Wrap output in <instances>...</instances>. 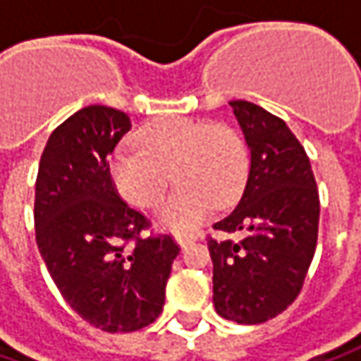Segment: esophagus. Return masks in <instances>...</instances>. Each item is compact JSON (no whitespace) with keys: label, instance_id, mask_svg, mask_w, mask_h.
<instances>
[{"label":"esophagus","instance_id":"obj_1","mask_svg":"<svg viewBox=\"0 0 361 361\" xmlns=\"http://www.w3.org/2000/svg\"><path fill=\"white\" fill-rule=\"evenodd\" d=\"M176 240H178V244H180L181 248H185L188 244H192L196 238H194L192 234H178V236H176Z\"/></svg>","mask_w":361,"mask_h":361}]
</instances>
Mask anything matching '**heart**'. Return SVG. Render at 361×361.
Returning a JSON list of instances; mask_svg holds the SVG:
<instances>
[{"mask_svg":"<svg viewBox=\"0 0 361 361\" xmlns=\"http://www.w3.org/2000/svg\"><path fill=\"white\" fill-rule=\"evenodd\" d=\"M135 145L113 155V183L129 204L149 210L164 200L171 171L180 188L167 200L159 222L173 230L197 226L212 202H232L246 181L248 151L226 123L159 118L137 133Z\"/></svg>","mask_w":361,"mask_h":361,"instance_id":"b5f03b06","label":"heart"}]
</instances>
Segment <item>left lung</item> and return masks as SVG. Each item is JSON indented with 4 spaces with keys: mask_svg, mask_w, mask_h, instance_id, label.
Masks as SVG:
<instances>
[{
    "mask_svg": "<svg viewBox=\"0 0 361 361\" xmlns=\"http://www.w3.org/2000/svg\"><path fill=\"white\" fill-rule=\"evenodd\" d=\"M250 169L238 206L214 224V307L236 323H264L303 289L317 246L319 192L303 145L283 118L248 101L230 102ZM237 238L234 239L233 236Z\"/></svg>",
    "mask_w": 361,
    "mask_h": 361,
    "instance_id": "8db88e82",
    "label": "left lung"
}]
</instances>
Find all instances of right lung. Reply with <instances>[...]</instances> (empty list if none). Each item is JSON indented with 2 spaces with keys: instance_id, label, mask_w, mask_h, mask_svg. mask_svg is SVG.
Here are the masks:
<instances>
[{
  "instance_id": "obj_1",
  "label": "right lung",
  "mask_w": 361,
  "mask_h": 361,
  "mask_svg": "<svg viewBox=\"0 0 361 361\" xmlns=\"http://www.w3.org/2000/svg\"><path fill=\"white\" fill-rule=\"evenodd\" d=\"M129 129L113 106L80 109L52 131L36 178V243L48 273L64 301L109 334L159 317L180 255L169 234L141 236L149 220L113 183L109 155Z\"/></svg>"
}]
</instances>
